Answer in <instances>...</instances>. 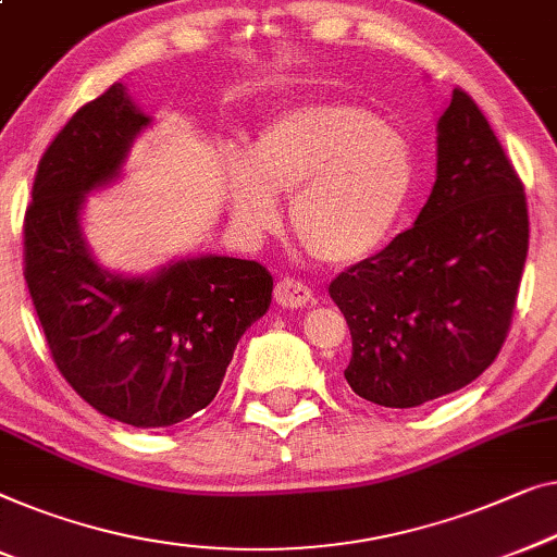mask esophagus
Masks as SVG:
<instances>
[{
	"label": "esophagus",
	"mask_w": 557,
	"mask_h": 557,
	"mask_svg": "<svg viewBox=\"0 0 557 557\" xmlns=\"http://www.w3.org/2000/svg\"><path fill=\"white\" fill-rule=\"evenodd\" d=\"M273 296H276V304L286 306V309H301V306H306L313 298L311 288L296 278H281Z\"/></svg>",
	"instance_id": "esophagus-1"
}]
</instances>
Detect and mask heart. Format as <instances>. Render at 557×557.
Segmentation results:
<instances>
[{
  "mask_svg": "<svg viewBox=\"0 0 557 557\" xmlns=\"http://www.w3.org/2000/svg\"><path fill=\"white\" fill-rule=\"evenodd\" d=\"M414 185L409 143L351 102L288 110L263 127L251 160L225 165L233 223L261 236L278 223L276 196H292L296 238L326 263L364 259L389 236Z\"/></svg>",
  "mask_w": 557,
  "mask_h": 557,
  "instance_id": "heart-1",
  "label": "heart"
}]
</instances>
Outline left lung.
I'll return each instance as SVG.
<instances>
[{"mask_svg": "<svg viewBox=\"0 0 557 557\" xmlns=\"http://www.w3.org/2000/svg\"><path fill=\"white\" fill-rule=\"evenodd\" d=\"M528 238L522 181L457 87L437 120V181L414 225L329 286L351 332V389L409 409L485 372L510 329Z\"/></svg>", "mask_w": 557, "mask_h": 557, "instance_id": "obj_1", "label": "left lung"}]
</instances>
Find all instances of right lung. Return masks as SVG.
<instances>
[{
	"mask_svg": "<svg viewBox=\"0 0 557 557\" xmlns=\"http://www.w3.org/2000/svg\"><path fill=\"white\" fill-rule=\"evenodd\" d=\"M150 123L120 83L83 104L39 160L24 213V281L54 364L87 405L140 430L211 405L273 292L261 263L228 256L171 261L150 276L92 259L85 196L120 178Z\"/></svg>",
	"mask_w": 557,
	"mask_h": 557,
	"instance_id": "add662e5",
	"label": "right lung"
}]
</instances>
